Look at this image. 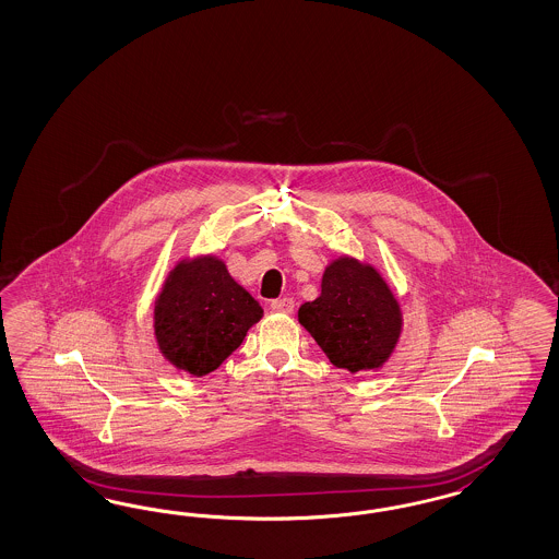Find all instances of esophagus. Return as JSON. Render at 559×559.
I'll return each mask as SVG.
<instances>
[{
	"label": "esophagus",
	"instance_id": "obj_1",
	"mask_svg": "<svg viewBox=\"0 0 559 559\" xmlns=\"http://www.w3.org/2000/svg\"><path fill=\"white\" fill-rule=\"evenodd\" d=\"M271 310L273 312H280V314H292L294 312V298H277V300H271Z\"/></svg>",
	"mask_w": 559,
	"mask_h": 559
}]
</instances>
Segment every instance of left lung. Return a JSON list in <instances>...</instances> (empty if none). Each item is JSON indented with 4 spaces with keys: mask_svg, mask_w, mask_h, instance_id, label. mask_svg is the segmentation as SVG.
Here are the masks:
<instances>
[{
    "mask_svg": "<svg viewBox=\"0 0 559 559\" xmlns=\"http://www.w3.org/2000/svg\"><path fill=\"white\" fill-rule=\"evenodd\" d=\"M298 321L331 364L352 374L389 360L403 329L401 307L384 277L345 254L324 267L321 296L300 307Z\"/></svg>",
    "mask_w": 559,
    "mask_h": 559,
    "instance_id": "8db88e82",
    "label": "left lung"
}]
</instances>
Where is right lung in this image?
Here are the masks:
<instances>
[{
  "mask_svg": "<svg viewBox=\"0 0 559 559\" xmlns=\"http://www.w3.org/2000/svg\"><path fill=\"white\" fill-rule=\"evenodd\" d=\"M263 308L236 284L222 259L201 254L170 270L154 302L158 349L177 370L214 372L242 343Z\"/></svg>",
  "mask_w": 559,
  "mask_h": 559,
  "instance_id": "1",
  "label": "right lung"
}]
</instances>
